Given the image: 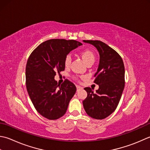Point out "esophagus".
<instances>
[{
    "label": "esophagus",
    "instance_id": "34e87169",
    "mask_svg": "<svg viewBox=\"0 0 150 150\" xmlns=\"http://www.w3.org/2000/svg\"><path fill=\"white\" fill-rule=\"evenodd\" d=\"M76 87H77V90H79L83 89V87H81V86H79V85H77V86H76Z\"/></svg>",
    "mask_w": 150,
    "mask_h": 150
}]
</instances>
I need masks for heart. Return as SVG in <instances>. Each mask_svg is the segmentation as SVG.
Segmentation results:
<instances>
[{
	"label": "heart",
	"mask_w": 150,
	"mask_h": 150,
	"mask_svg": "<svg viewBox=\"0 0 150 150\" xmlns=\"http://www.w3.org/2000/svg\"><path fill=\"white\" fill-rule=\"evenodd\" d=\"M81 56L83 57V60L87 64L90 63H93L96 59L95 54H93L92 51L90 50H85V51L81 52ZM71 63V56L70 54H67L64 58V65L66 67L70 66Z\"/></svg>",
	"instance_id": "obj_1"
}]
</instances>
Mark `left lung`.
<instances>
[{
    "label": "left lung",
    "instance_id": "obj_1",
    "mask_svg": "<svg viewBox=\"0 0 150 150\" xmlns=\"http://www.w3.org/2000/svg\"><path fill=\"white\" fill-rule=\"evenodd\" d=\"M95 46L100 60L93 83L99 89L93 93L90 87L84 88L86 98L83 101L88 116L103 120L110 115L118 106L125 86V67L122 57L106 43L98 40H84Z\"/></svg>",
    "mask_w": 150,
    "mask_h": 150
}]
</instances>
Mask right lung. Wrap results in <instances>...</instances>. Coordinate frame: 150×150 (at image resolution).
I'll use <instances>...</instances> for the list:
<instances>
[{"label": "right lung", "instance_id": "right-lung-1", "mask_svg": "<svg viewBox=\"0 0 150 150\" xmlns=\"http://www.w3.org/2000/svg\"><path fill=\"white\" fill-rule=\"evenodd\" d=\"M82 43L75 40L52 39L38 45L28 57L26 66V86L38 112L49 120H57L66 112L76 92L67 79L59 84L57 72L65 69L64 58Z\"/></svg>", "mask_w": 150, "mask_h": 150}]
</instances>
